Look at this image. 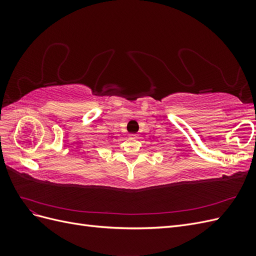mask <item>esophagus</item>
<instances>
[{"mask_svg":"<svg viewBox=\"0 0 256 256\" xmlns=\"http://www.w3.org/2000/svg\"><path fill=\"white\" fill-rule=\"evenodd\" d=\"M130 136H131V138H136V134H131Z\"/></svg>","mask_w":256,"mask_h":256,"instance_id":"esophagus-1","label":"esophagus"}]
</instances>
